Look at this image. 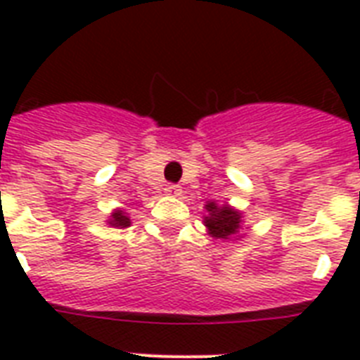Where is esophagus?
I'll list each match as a JSON object with an SVG mask.
<instances>
[{"mask_svg":"<svg viewBox=\"0 0 360 360\" xmlns=\"http://www.w3.org/2000/svg\"><path fill=\"white\" fill-rule=\"evenodd\" d=\"M164 191H166V194L172 198H179L181 194H183L181 186H177V185H166V188H164Z\"/></svg>","mask_w":360,"mask_h":360,"instance_id":"esophagus-1","label":"esophagus"}]
</instances>
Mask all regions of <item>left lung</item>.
Wrapping results in <instances>:
<instances>
[{"label":"left lung","instance_id":"8db88e82","mask_svg":"<svg viewBox=\"0 0 360 360\" xmlns=\"http://www.w3.org/2000/svg\"><path fill=\"white\" fill-rule=\"evenodd\" d=\"M203 209H205L203 226L207 228V236L220 240H230L240 237L245 217H243L239 209L231 207L230 203L219 205L214 200H209Z\"/></svg>","mask_w":360,"mask_h":360}]
</instances>
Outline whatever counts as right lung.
I'll return each instance as SVG.
<instances>
[{
    "label": "right lung",
    "instance_id": "add662e5",
    "mask_svg": "<svg viewBox=\"0 0 360 360\" xmlns=\"http://www.w3.org/2000/svg\"><path fill=\"white\" fill-rule=\"evenodd\" d=\"M106 224L110 226V228H129L132 222H130V217L129 213L124 211V209H114L112 211V214H110V219L106 220Z\"/></svg>",
    "mask_w": 360,
    "mask_h": 360
}]
</instances>
